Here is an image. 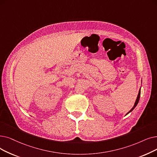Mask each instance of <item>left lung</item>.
I'll list each match as a JSON object with an SVG mask.
<instances>
[{"label":"left lung","mask_w":157,"mask_h":157,"mask_svg":"<svg viewBox=\"0 0 157 157\" xmlns=\"http://www.w3.org/2000/svg\"><path fill=\"white\" fill-rule=\"evenodd\" d=\"M140 90H139V94H138V95H137V99H136V101H135V104H134V106H133V108L131 109L130 110H129L127 113H126V115L127 114H128L129 112H132L133 111V109L136 107V106L137 105V104H138V103H139V99H140Z\"/></svg>","instance_id":"1"}]
</instances>
